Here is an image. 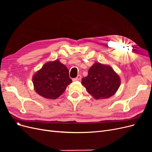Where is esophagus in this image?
<instances>
[{
	"label": "esophagus",
	"mask_w": 152,
	"mask_h": 152,
	"mask_svg": "<svg viewBox=\"0 0 152 152\" xmlns=\"http://www.w3.org/2000/svg\"><path fill=\"white\" fill-rule=\"evenodd\" d=\"M81 79V76L80 75H77V77L76 78H75V79H73V81H77V80H80Z\"/></svg>",
	"instance_id": "obj_1"
}]
</instances>
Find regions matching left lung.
<instances>
[{
  "instance_id": "left-lung-1",
  "label": "left lung",
  "mask_w": 152,
  "mask_h": 152,
  "mask_svg": "<svg viewBox=\"0 0 152 152\" xmlns=\"http://www.w3.org/2000/svg\"><path fill=\"white\" fill-rule=\"evenodd\" d=\"M82 84L95 99H107L116 93L121 85V78L108 65L94 63L88 75L82 78Z\"/></svg>"
}]
</instances>
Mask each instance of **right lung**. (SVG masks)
Instances as JSON below:
<instances>
[{
    "label": "right lung",
    "instance_id": "add662e5",
    "mask_svg": "<svg viewBox=\"0 0 152 152\" xmlns=\"http://www.w3.org/2000/svg\"><path fill=\"white\" fill-rule=\"evenodd\" d=\"M34 90L43 98L54 99L60 96L72 80L67 67L59 60L48 61L32 77Z\"/></svg>",
    "mask_w": 152,
    "mask_h": 152
}]
</instances>
